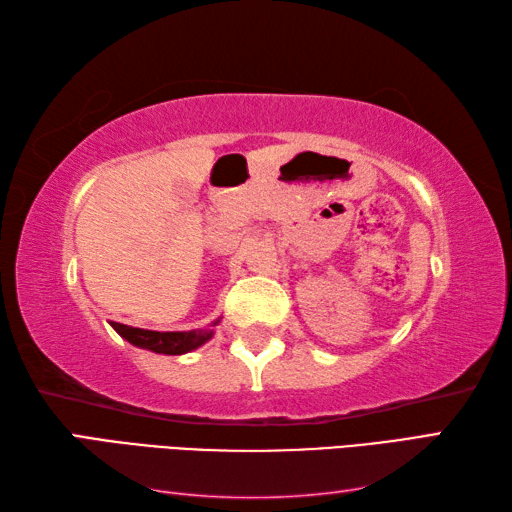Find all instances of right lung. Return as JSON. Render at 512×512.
I'll return each instance as SVG.
<instances>
[{
  "label": "right lung",
  "instance_id": "obj_1",
  "mask_svg": "<svg viewBox=\"0 0 512 512\" xmlns=\"http://www.w3.org/2000/svg\"><path fill=\"white\" fill-rule=\"evenodd\" d=\"M220 323V319L211 323V328L204 330H189V332H156V330H143V328H129L123 323H112V328L123 336L125 341L140 347V350H149L156 354L167 356H180L198 350L206 341L213 339V328Z\"/></svg>",
  "mask_w": 512,
  "mask_h": 512
}]
</instances>
